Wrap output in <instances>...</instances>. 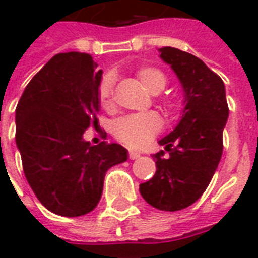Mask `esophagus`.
<instances>
[{"instance_id":"34e87169","label":"esophagus","mask_w":258,"mask_h":258,"mask_svg":"<svg viewBox=\"0 0 258 258\" xmlns=\"http://www.w3.org/2000/svg\"><path fill=\"white\" fill-rule=\"evenodd\" d=\"M128 156H130V159H131V160H135V159H138V157H140L141 155H140V153H138V152L130 151L128 152Z\"/></svg>"}]
</instances>
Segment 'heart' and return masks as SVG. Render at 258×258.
I'll return each instance as SVG.
<instances>
[{
  "instance_id": "heart-1",
  "label": "heart",
  "mask_w": 258,
  "mask_h": 258,
  "mask_svg": "<svg viewBox=\"0 0 258 258\" xmlns=\"http://www.w3.org/2000/svg\"><path fill=\"white\" fill-rule=\"evenodd\" d=\"M137 76L141 84L152 94H157L166 87V76L162 70L153 66H142L138 69ZM113 77L110 74L103 76L96 88V98L103 109L112 107ZM162 117L155 112L138 113L117 118L113 123V135L121 144L133 149L145 146L155 135L162 130Z\"/></svg>"
}]
</instances>
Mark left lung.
Returning <instances> with one entry per match:
<instances>
[{
	"label": "left lung",
	"mask_w": 258,
	"mask_h": 258,
	"mask_svg": "<svg viewBox=\"0 0 258 258\" xmlns=\"http://www.w3.org/2000/svg\"><path fill=\"white\" fill-rule=\"evenodd\" d=\"M182 84L185 107L178 125L159 141L164 151L153 155L156 173L140 185L142 198L163 211L194 205L210 184L222 155V131L228 120L225 85L221 77L192 53L160 48Z\"/></svg>",
	"instance_id": "8db88e82"
}]
</instances>
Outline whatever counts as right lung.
<instances>
[{
	"label": "right lung",
	"mask_w": 258,
	"mask_h": 258,
	"mask_svg": "<svg viewBox=\"0 0 258 258\" xmlns=\"http://www.w3.org/2000/svg\"><path fill=\"white\" fill-rule=\"evenodd\" d=\"M101 79L90 53H58L31 79L16 106V145L26 179L58 216L94 210L107 170L127 160L121 145H91L83 138L98 123Z\"/></svg>",
	"instance_id": "obj_1"
}]
</instances>
